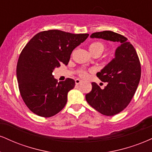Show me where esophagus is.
I'll list each match as a JSON object with an SVG mask.
<instances>
[{
    "label": "esophagus",
    "instance_id": "1",
    "mask_svg": "<svg viewBox=\"0 0 152 152\" xmlns=\"http://www.w3.org/2000/svg\"><path fill=\"white\" fill-rule=\"evenodd\" d=\"M82 82L81 80L78 79V78H76V80H75V83H76V85H78V84H80Z\"/></svg>",
    "mask_w": 152,
    "mask_h": 152
}]
</instances>
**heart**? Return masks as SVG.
Returning <instances> with one entry per match:
<instances>
[{"mask_svg":"<svg viewBox=\"0 0 152 152\" xmlns=\"http://www.w3.org/2000/svg\"><path fill=\"white\" fill-rule=\"evenodd\" d=\"M89 51L93 55H96V54H100L103 52V51L105 49V44L99 41L94 42L89 45ZM79 75L81 77H85L86 76V71L84 70H81L79 71Z\"/></svg>","mask_w":152,"mask_h":152,"instance_id":"1","label":"heart"}]
</instances>
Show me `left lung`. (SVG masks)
Instances as JSON below:
<instances>
[{"label":"left lung","instance_id":"1","mask_svg":"<svg viewBox=\"0 0 152 152\" xmlns=\"http://www.w3.org/2000/svg\"><path fill=\"white\" fill-rule=\"evenodd\" d=\"M91 37L120 43L115 57L96 74L107 86L101 89L92 82V90L86 95L91 107L104 115L113 116L127 107L136 92L141 77L140 59L134 47L122 34L103 31L94 32Z\"/></svg>","mask_w":152,"mask_h":152}]
</instances>
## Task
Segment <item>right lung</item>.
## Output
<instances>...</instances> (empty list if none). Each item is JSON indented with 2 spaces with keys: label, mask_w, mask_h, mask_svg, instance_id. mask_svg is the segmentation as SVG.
Masks as SVG:
<instances>
[{
  "label": "right lung",
  "mask_w": 152,
  "mask_h": 152,
  "mask_svg": "<svg viewBox=\"0 0 152 152\" xmlns=\"http://www.w3.org/2000/svg\"><path fill=\"white\" fill-rule=\"evenodd\" d=\"M88 35L58 30L42 31L22 50L16 70L18 88L25 105L34 114L49 118L64 107L75 81L67 78L58 83L53 70L61 64H68L73 50Z\"/></svg>",
  "instance_id": "add662e5"
}]
</instances>
